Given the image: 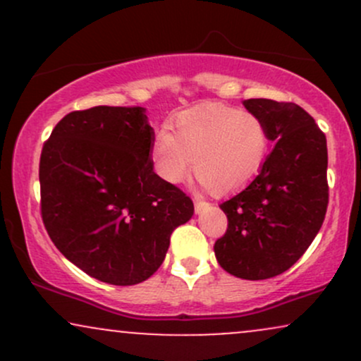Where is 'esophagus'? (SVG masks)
<instances>
[{
    "instance_id": "esophagus-1",
    "label": "esophagus",
    "mask_w": 361,
    "mask_h": 361,
    "mask_svg": "<svg viewBox=\"0 0 361 361\" xmlns=\"http://www.w3.org/2000/svg\"><path fill=\"white\" fill-rule=\"evenodd\" d=\"M207 207H209V202L200 200V198H197V200H195V212H197V214L204 212Z\"/></svg>"
}]
</instances>
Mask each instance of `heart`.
Returning a JSON list of instances; mask_svg holds the SVG:
<instances>
[{
	"mask_svg": "<svg viewBox=\"0 0 361 361\" xmlns=\"http://www.w3.org/2000/svg\"><path fill=\"white\" fill-rule=\"evenodd\" d=\"M173 134L156 135V173L178 185L193 171L215 193L243 188L255 180L270 154V132L258 115L221 103H204L178 114Z\"/></svg>",
	"mask_w": 361,
	"mask_h": 361,
	"instance_id": "b5f03b06",
	"label": "heart"
}]
</instances>
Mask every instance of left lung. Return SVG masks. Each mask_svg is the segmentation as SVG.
Returning <instances> with one entry per match:
<instances>
[{"label": "left lung", "mask_w": 361, "mask_h": 361, "mask_svg": "<svg viewBox=\"0 0 361 361\" xmlns=\"http://www.w3.org/2000/svg\"><path fill=\"white\" fill-rule=\"evenodd\" d=\"M244 106L267 123L275 146L259 175L221 204L227 231L214 251L231 275L267 280L287 271L324 222L327 146L324 132L295 103L251 98Z\"/></svg>", "instance_id": "obj_1"}]
</instances>
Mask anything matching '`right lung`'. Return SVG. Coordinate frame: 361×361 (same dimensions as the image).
Wrapping results in <instances>:
<instances>
[{
	"label": "right lung",
	"mask_w": 361,
	"mask_h": 361,
	"mask_svg": "<svg viewBox=\"0 0 361 361\" xmlns=\"http://www.w3.org/2000/svg\"><path fill=\"white\" fill-rule=\"evenodd\" d=\"M154 132L140 106L66 115L40 154V212L71 263L111 285H135L164 261L193 202L154 173Z\"/></svg>",
	"instance_id": "right-lung-1"
}]
</instances>
